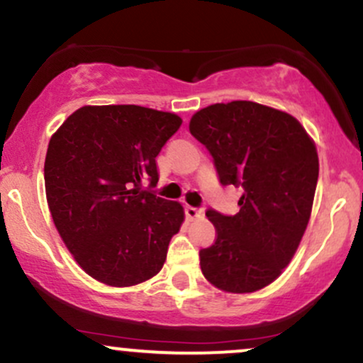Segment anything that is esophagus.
Wrapping results in <instances>:
<instances>
[{
  "instance_id": "1",
  "label": "esophagus",
  "mask_w": 363,
  "mask_h": 363,
  "mask_svg": "<svg viewBox=\"0 0 363 363\" xmlns=\"http://www.w3.org/2000/svg\"><path fill=\"white\" fill-rule=\"evenodd\" d=\"M186 216L187 220H198V218H203V210L201 208H194V206H186Z\"/></svg>"
}]
</instances>
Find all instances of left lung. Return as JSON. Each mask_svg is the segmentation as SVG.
<instances>
[{
	"instance_id": "obj_1",
	"label": "left lung",
	"mask_w": 363,
	"mask_h": 363,
	"mask_svg": "<svg viewBox=\"0 0 363 363\" xmlns=\"http://www.w3.org/2000/svg\"><path fill=\"white\" fill-rule=\"evenodd\" d=\"M189 131L213 157L223 186L242 187L239 213L208 210L216 228L199 264L211 285L251 294L280 277L311 218L319 158L294 116L251 101L213 104L191 118Z\"/></svg>"
}]
</instances>
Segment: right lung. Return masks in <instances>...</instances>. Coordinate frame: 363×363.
<instances>
[{"label":"right lung","mask_w":363,"mask_h":363,"mask_svg":"<svg viewBox=\"0 0 363 363\" xmlns=\"http://www.w3.org/2000/svg\"><path fill=\"white\" fill-rule=\"evenodd\" d=\"M181 124L172 112L141 106H85L51 136L49 210L74 261L95 280L133 286L164 266L184 208L141 184L157 186L155 158Z\"/></svg>","instance_id":"add662e5"}]
</instances>
